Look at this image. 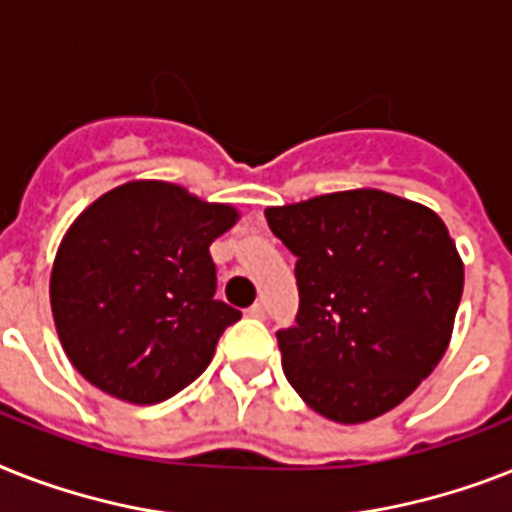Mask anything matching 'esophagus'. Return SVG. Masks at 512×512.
<instances>
[{
  "label": "esophagus",
  "mask_w": 512,
  "mask_h": 512,
  "mask_svg": "<svg viewBox=\"0 0 512 512\" xmlns=\"http://www.w3.org/2000/svg\"><path fill=\"white\" fill-rule=\"evenodd\" d=\"M247 313L252 315V318H265V305H263V302H255V305L249 307Z\"/></svg>",
  "instance_id": "esophagus-1"
}]
</instances>
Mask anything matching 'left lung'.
Segmentation results:
<instances>
[{
    "label": "left lung",
    "instance_id": "obj_1",
    "mask_svg": "<svg viewBox=\"0 0 512 512\" xmlns=\"http://www.w3.org/2000/svg\"><path fill=\"white\" fill-rule=\"evenodd\" d=\"M265 218L297 257V326L276 334L294 392L336 423L389 413L442 360L463 297L442 218L378 189L268 207Z\"/></svg>",
    "mask_w": 512,
    "mask_h": 512
}]
</instances>
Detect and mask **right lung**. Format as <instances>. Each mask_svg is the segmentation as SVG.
Masks as SVG:
<instances>
[{
    "mask_svg": "<svg viewBox=\"0 0 512 512\" xmlns=\"http://www.w3.org/2000/svg\"><path fill=\"white\" fill-rule=\"evenodd\" d=\"M231 205L165 181H128L91 202L62 236L49 278L62 350L89 384L134 405L178 394L242 318L215 299L210 244Z\"/></svg>",
    "mask_w": 512,
    "mask_h": 512,
    "instance_id": "right-lung-1",
    "label": "right lung"
}]
</instances>
